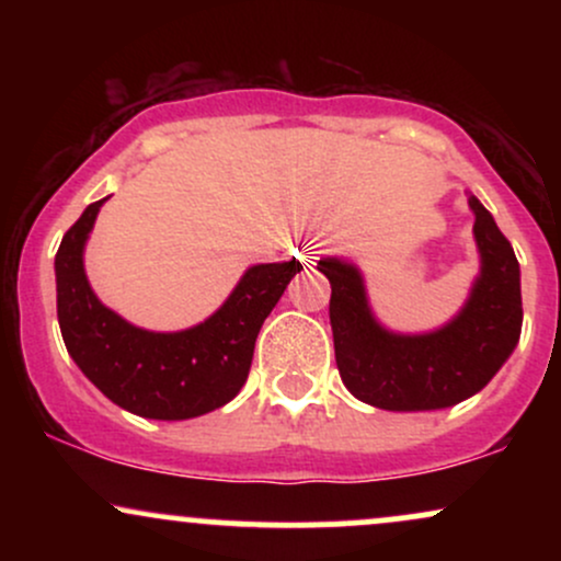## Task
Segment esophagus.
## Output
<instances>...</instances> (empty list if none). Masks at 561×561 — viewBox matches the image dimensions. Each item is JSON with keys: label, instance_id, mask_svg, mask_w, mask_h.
<instances>
[{"label": "esophagus", "instance_id": "34e87169", "mask_svg": "<svg viewBox=\"0 0 561 561\" xmlns=\"http://www.w3.org/2000/svg\"><path fill=\"white\" fill-rule=\"evenodd\" d=\"M321 253H324V242H311L306 248V259H302V261L313 263V261H317V255H321Z\"/></svg>", "mask_w": 561, "mask_h": 561}]
</instances>
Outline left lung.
I'll list each match as a JSON object with an SVG mask.
<instances>
[{
    "label": "left lung",
    "mask_w": 561,
    "mask_h": 561,
    "mask_svg": "<svg viewBox=\"0 0 561 561\" xmlns=\"http://www.w3.org/2000/svg\"><path fill=\"white\" fill-rule=\"evenodd\" d=\"M480 276L459 317L427 334L388 332L366 302L356 266L321 259L330 279L334 362L358 401L385 411H433L467 401L491 382L519 343V263L493 216L469 195Z\"/></svg>",
    "instance_id": "1"
}]
</instances>
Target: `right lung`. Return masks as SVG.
Returning a JSON list of instances; mask_svg holds the SVG:
<instances>
[{"mask_svg":"<svg viewBox=\"0 0 561 561\" xmlns=\"http://www.w3.org/2000/svg\"><path fill=\"white\" fill-rule=\"evenodd\" d=\"M105 199L83 210L55 255L57 321L79 369L145 420H192L221 409L248 379L263 321L300 261L250 266L227 302L203 324L182 332H147L96 300L83 272V244Z\"/></svg>","mask_w":561,"mask_h":561,"instance_id":"add662e5","label":"right lung"}]
</instances>
